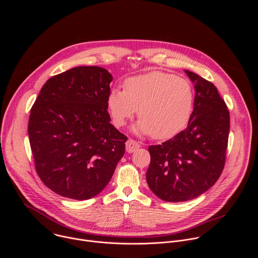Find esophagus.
<instances>
[{"label": "esophagus", "mask_w": 258, "mask_h": 258, "mask_svg": "<svg viewBox=\"0 0 258 258\" xmlns=\"http://www.w3.org/2000/svg\"><path fill=\"white\" fill-rule=\"evenodd\" d=\"M125 147H126V151L128 153H134L140 148V144L137 141H135L133 139H130L125 143Z\"/></svg>", "instance_id": "obj_1"}]
</instances>
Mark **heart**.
I'll use <instances>...</instances> for the list:
<instances>
[{
	"instance_id": "obj_1",
	"label": "heart",
	"mask_w": 258,
	"mask_h": 258,
	"mask_svg": "<svg viewBox=\"0 0 258 258\" xmlns=\"http://www.w3.org/2000/svg\"><path fill=\"white\" fill-rule=\"evenodd\" d=\"M107 105L116 126L123 125L138 109L140 121L135 131L165 140L188 125L195 105V90L187 80L151 71L127 79L124 90L113 89Z\"/></svg>"
}]
</instances>
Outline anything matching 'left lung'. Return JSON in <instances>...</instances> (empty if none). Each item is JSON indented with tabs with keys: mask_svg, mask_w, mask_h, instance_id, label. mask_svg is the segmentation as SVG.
Listing matches in <instances>:
<instances>
[{
	"mask_svg": "<svg viewBox=\"0 0 258 258\" xmlns=\"http://www.w3.org/2000/svg\"><path fill=\"white\" fill-rule=\"evenodd\" d=\"M195 84V105L188 126L161 145L149 146L146 179L166 202L197 198L223 172L230 132V112L215 86L186 70Z\"/></svg>",
	"mask_w": 258,
	"mask_h": 258,
	"instance_id": "8db88e82",
	"label": "left lung"
}]
</instances>
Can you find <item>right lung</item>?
Masks as SVG:
<instances>
[{
  "label": "right lung",
  "mask_w": 258,
  "mask_h": 258,
  "mask_svg": "<svg viewBox=\"0 0 258 258\" xmlns=\"http://www.w3.org/2000/svg\"><path fill=\"white\" fill-rule=\"evenodd\" d=\"M112 76L79 66L49 79L30 109L28 136L36 173L56 194L98 195L125 152L126 136L110 123Z\"/></svg>",
  "instance_id": "right-lung-1"
}]
</instances>
